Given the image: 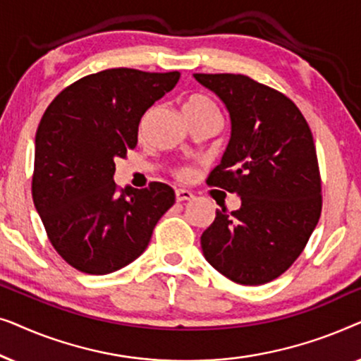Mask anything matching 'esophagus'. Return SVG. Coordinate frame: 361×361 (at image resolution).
<instances>
[{
  "label": "esophagus",
  "instance_id": "34e87169",
  "mask_svg": "<svg viewBox=\"0 0 361 361\" xmlns=\"http://www.w3.org/2000/svg\"><path fill=\"white\" fill-rule=\"evenodd\" d=\"M194 199V194H192L190 190H185V189H177L176 190V200L177 202H187V200H192Z\"/></svg>",
  "mask_w": 361,
  "mask_h": 361
}]
</instances>
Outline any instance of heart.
I'll return each mask as SVG.
<instances>
[{"label":"heart","mask_w":361,"mask_h":361,"mask_svg":"<svg viewBox=\"0 0 361 361\" xmlns=\"http://www.w3.org/2000/svg\"><path fill=\"white\" fill-rule=\"evenodd\" d=\"M205 111L216 113V108H215V103L212 102L209 97L200 95V93L190 95L184 103V113H205ZM192 174H194V172H192V169H189V167H182V169L177 171V176L184 180L190 179Z\"/></svg>","instance_id":"1"}]
</instances>
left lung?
<instances>
[{
	"label": "left lung",
	"mask_w": 361,
	"mask_h": 361,
	"mask_svg": "<svg viewBox=\"0 0 361 361\" xmlns=\"http://www.w3.org/2000/svg\"><path fill=\"white\" fill-rule=\"evenodd\" d=\"M224 102L231 135L207 184L240 197L238 210H216L200 236L205 259L245 286L269 283L302 253L322 197L314 137L299 108L246 75L194 73Z\"/></svg>",
	"instance_id": "8db88e82"
}]
</instances>
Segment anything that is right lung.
Instances as JSON below:
<instances>
[{"instance_id":"right-lung-1","label":"right lung","mask_w":361,"mask_h":361,"mask_svg":"<svg viewBox=\"0 0 361 361\" xmlns=\"http://www.w3.org/2000/svg\"><path fill=\"white\" fill-rule=\"evenodd\" d=\"M179 72L108 68L62 90L36 133L32 200L59 255L87 274L135 261L174 205L167 184L118 190L115 161L137 145L142 115L179 82Z\"/></svg>"}]
</instances>
